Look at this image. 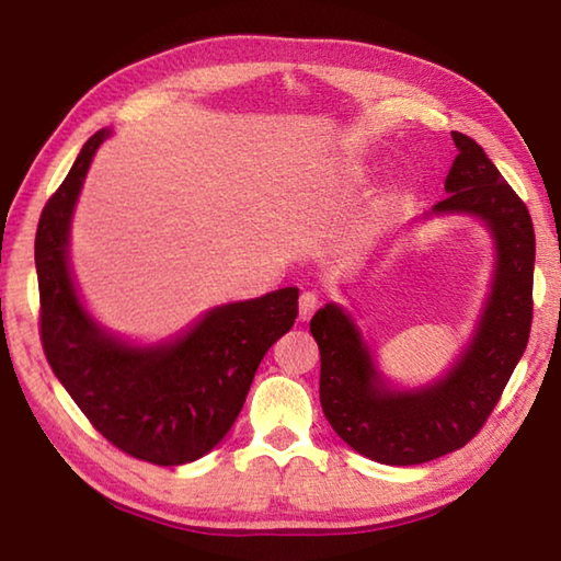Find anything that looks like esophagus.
<instances>
[{
	"instance_id": "obj_1",
	"label": "esophagus",
	"mask_w": 561,
	"mask_h": 561,
	"mask_svg": "<svg viewBox=\"0 0 561 561\" xmlns=\"http://www.w3.org/2000/svg\"><path fill=\"white\" fill-rule=\"evenodd\" d=\"M319 307V299L314 291H304L299 297V321H309Z\"/></svg>"
}]
</instances>
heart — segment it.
I'll use <instances>...</instances> for the list:
<instances>
[{
    "mask_svg": "<svg viewBox=\"0 0 561 561\" xmlns=\"http://www.w3.org/2000/svg\"><path fill=\"white\" fill-rule=\"evenodd\" d=\"M351 178H354V180H358V178H360V170H354V175H351Z\"/></svg>",
    "mask_w": 561,
    "mask_h": 561,
    "instance_id": "heart-1",
    "label": "heart"
}]
</instances>
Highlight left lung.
Segmentation results:
<instances>
[{
	"label": "left lung",
	"instance_id": "obj_1",
	"mask_svg": "<svg viewBox=\"0 0 561 561\" xmlns=\"http://www.w3.org/2000/svg\"><path fill=\"white\" fill-rule=\"evenodd\" d=\"M453 140L458 156L445 178L448 197L413 225L472 217L495 252L485 304L453 364L433 381L398 386L341 304H324L309 324L321 354L319 398L331 428L358 455L396 468L443 458L482 428L525 354L531 327V217L485 150L458 130Z\"/></svg>",
	"mask_w": 561,
	"mask_h": 561
}]
</instances>
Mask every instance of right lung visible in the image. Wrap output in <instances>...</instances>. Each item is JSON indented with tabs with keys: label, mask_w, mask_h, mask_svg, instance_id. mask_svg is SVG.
Segmentation results:
<instances>
[{
	"label": "right lung",
	"mask_w": 561,
	"mask_h": 561,
	"mask_svg": "<svg viewBox=\"0 0 561 561\" xmlns=\"http://www.w3.org/2000/svg\"><path fill=\"white\" fill-rule=\"evenodd\" d=\"M111 136L101 128L83 144L36 230L44 354L103 438L138 460L185 465L232 428L260 360L297 319L299 289L220 304L160 341L103 327L73 277L71 222L93 156Z\"/></svg>",
	"instance_id": "right-lung-1"
}]
</instances>
